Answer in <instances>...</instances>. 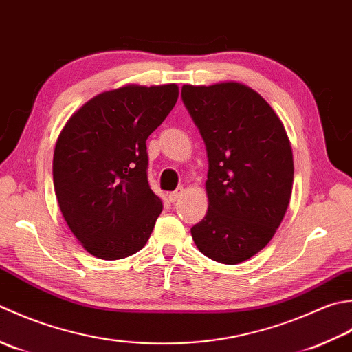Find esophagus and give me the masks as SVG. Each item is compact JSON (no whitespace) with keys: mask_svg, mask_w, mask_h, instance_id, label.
Returning <instances> with one entry per match:
<instances>
[{"mask_svg":"<svg viewBox=\"0 0 352 352\" xmlns=\"http://www.w3.org/2000/svg\"><path fill=\"white\" fill-rule=\"evenodd\" d=\"M182 195H184V188H179L177 191H173V192H170L168 195V200L171 204H175V202H177L179 199L182 197Z\"/></svg>","mask_w":352,"mask_h":352,"instance_id":"esophagus-1","label":"esophagus"}]
</instances>
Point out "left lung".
<instances>
[{
    "instance_id": "obj_1",
    "label": "left lung",
    "mask_w": 352,
    "mask_h": 352,
    "mask_svg": "<svg viewBox=\"0 0 352 352\" xmlns=\"http://www.w3.org/2000/svg\"><path fill=\"white\" fill-rule=\"evenodd\" d=\"M206 146V216L191 228L197 249L223 264L260 252L290 202L293 153L283 121L256 91L236 82L182 86Z\"/></svg>"
}]
</instances>
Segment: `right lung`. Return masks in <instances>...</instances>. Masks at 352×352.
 Masks as SVG:
<instances>
[{
    "mask_svg": "<svg viewBox=\"0 0 352 352\" xmlns=\"http://www.w3.org/2000/svg\"><path fill=\"white\" fill-rule=\"evenodd\" d=\"M177 97L176 83L121 86L92 97L60 131L54 192L71 232L91 255L121 260L146 246L162 211L147 181L146 140Z\"/></svg>",
    "mask_w": 352,
    "mask_h": 352,
    "instance_id": "right-lung-1",
    "label": "right lung"
}]
</instances>
